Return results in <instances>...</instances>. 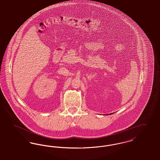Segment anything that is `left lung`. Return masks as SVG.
<instances>
[{"instance_id":"obj_1","label":"left lung","mask_w":160,"mask_h":160,"mask_svg":"<svg viewBox=\"0 0 160 160\" xmlns=\"http://www.w3.org/2000/svg\"><path fill=\"white\" fill-rule=\"evenodd\" d=\"M111 114H112V113H110V114H109V115H111Z\"/></svg>"}]
</instances>
